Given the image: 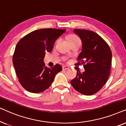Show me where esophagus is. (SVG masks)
<instances>
[{
  "mask_svg": "<svg viewBox=\"0 0 126 126\" xmlns=\"http://www.w3.org/2000/svg\"><path fill=\"white\" fill-rule=\"evenodd\" d=\"M69 69V67H68L67 66H63L62 67V70H63V71H65V70H67Z\"/></svg>",
  "mask_w": 126,
  "mask_h": 126,
  "instance_id": "esophagus-1",
  "label": "esophagus"
}]
</instances>
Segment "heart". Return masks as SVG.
I'll return each mask as SVG.
<instances>
[{
	"instance_id": "b5f03b06",
	"label": "heart",
	"mask_w": 126,
	"mask_h": 126,
	"mask_svg": "<svg viewBox=\"0 0 126 126\" xmlns=\"http://www.w3.org/2000/svg\"><path fill=\"white\" fill-rule=\"evenodd\" d=\"M68 40H69L70 43H76V42H79V43H80V38L78 37V36H77V35H75V34L71 35V36L68 37ZM63 60H64V61H66L67 58H64V59H63Z\"/></svg>"
}]
</instances>
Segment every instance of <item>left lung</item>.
<instances>
[{
  "label": "left lung",
  "mask_w": 126,
  "mask_h": 126,
  "mask_svg": "<svg viewBox=\"0 0 126 126\" xmlns=\"http://www.w3.org/2000/svg\"><path fill=\"white\" fill-rule=\"evenodd\" d=\"M82 43L77 66L83 65L85 71L77 72L71 80L73 88L82 94L96 93L107 82L110 72L112 52L108 44L101 37L93 31L75 29Z\"/></svg>",
  "instance_id": "1"
}]
</instances>
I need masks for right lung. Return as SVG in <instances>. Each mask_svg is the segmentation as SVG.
Masks as SVG:
<instances>
[{"mask_svg": "<svg viewBox=\"0 0 126 126\" xmlns=\"http://www.w3.org/2000/svg\"><path fill=\"white\" fill-rule=\"evenodd\" d=\"M65 32V29L52 28L38 29L18 41L13 62L18 80L25 89L41 93L51 86L56 74L62 71L60 65L49 68L43 61L46 52L52 51L56 40Z\"/></svg>", "mask_w": 126, "mask_h": 126, "instance_id": "add662e5", "label": "right lung"}]
</instances>
